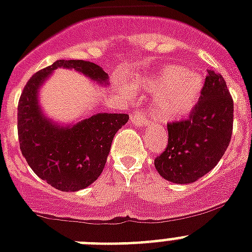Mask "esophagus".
Wrapping results in <instances>:
<instances>
[{"instance_id":"1","label":"esophagus","mask_w":252,"mask_h":252,"mask_svg":"<svg viewBox=\"0 0 252 252\" xmlns=\"http://www.w3.org/2000/svg\"><path fill=\"white\" fill-rule=\"evenodd\" d=\"M130 122L137 126H146L149 124L147 118L144 114H141V112H133L132 115H130Z\"/></svg>"}]
</instances>
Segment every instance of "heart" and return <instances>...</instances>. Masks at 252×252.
Returning a JSON list of instances; mask_svg holds the SVG:
<instances>
[{"mask_svg": "<svg viewBox=\"0 0 252 252\" xmlns=\"http://www.w3.org/2000/svg\"><path fill=\"white\" fill-rule=\"evenodd\" d=\"M138 87L154 93L151 108L157 119H183L197 106L204 87L203 76L180 64H165L138 80Z\"/></svg>", "mask_w": 252, "mask_h": 252, "instance_id": "obj_1", "label": "heart"}]
</instances>
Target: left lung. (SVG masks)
<instances>
[{
	"instance_id": "obj_1",
	"label": "left lung",
	"mask_w": 252,
	"mask_h": 252,
	"mask_svg": "<svg viewBox=\"0 0 252 252\" xmlns=\"http://www.w3.org/2000/svg\"><path fill=\"white\" fill-rule=\"evenodd\" d=\"M233 110L224 77L208 69L202 95L189 118L167 124L168 144L154 160L159 175L171 183L190 184L210 172L232 138Z\"/></svg>"
}]
</instances>
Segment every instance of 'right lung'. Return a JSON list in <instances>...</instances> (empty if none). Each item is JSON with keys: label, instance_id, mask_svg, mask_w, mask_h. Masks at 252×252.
Segmentation results:
<instances>
[{"label": "right lung", "instance_id": "add662e5", "mask_svg": "<svg viewBox=\"0 0 252 252\" xmlns=\"http://www.w3.org/2000/svg\"><path fill=\"white\" fill-rule=\"evenodd\" d=\"M58 67L75 68L99 83L107 73L87 61H57L27 81L18 103V137L22 154L32 171L49 185L62 191H77L91 185L105 168L112 138L129 116L97 114L71 128L45 119L37 105L41 83Z\"/></svg>", "mask_w": 252, "mask_h": 252}]
</instances>
